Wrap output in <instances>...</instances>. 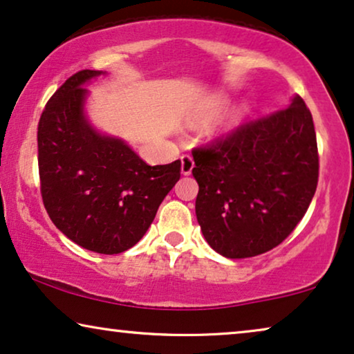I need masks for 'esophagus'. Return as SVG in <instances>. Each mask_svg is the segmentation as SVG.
I'll use <instances>...</instances> for the list:
<instances>
[{"label":"esophagus","mask_w":354,"mask_h":354,"mask_svg":"<svg viewBox=\"0 0 354 354\" xmlns=\"http://www.w3.org/2000/svg\"><path fill=\"white\" fill-rule=\"evenodd\" d=\"M182 161V174L183 176H190L192 171H193V166H195V162H193V158L190 154H183L180 158Z\"/></svg>","instance_id":"obj_1"}]
</instances>
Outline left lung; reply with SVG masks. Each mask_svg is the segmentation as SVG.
<instances>
[{
    "instance_id": "left-lung-1",
    "label": "left lung",
    "mask_w": 354,
    "mask_h": 354,
    "mask_svg": "<svg viewBox=\"0 0 354 354\" xmlns=\"http://www.w3.org/2000/svg\"><path fill=\"white\" fill-rule=\"evenodd\" d=\"M196 219L209 246L230 259L275 248L306 214L319 178L311 111L287 108L246 120L193 148Z\"/></svg>"
}]
</instances>
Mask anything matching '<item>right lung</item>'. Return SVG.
I'll list each match as a JSON object with an SVG mask.
<instances>
[{"mask_svg": "<svg viewBox=\"0 0 354 354\" xmlns=\"http://www.w3.org/2000/svg\"><path fill=\"white\" fill-rule=\"evenodd\" d=\"M100 74L79 71L48 100L38 122V172L53 224L82 248L118 254L147 234L180 178V159L148 166L122 140L91 129L82 85Z\"/></svg>", "mask_w": 354, "mask_h": 354, "instance_id": "right-lung-1", "label": "right lung"}]
</instances>
